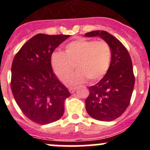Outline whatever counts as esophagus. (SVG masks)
<instances>
[{"mask_svg": "<svg viewBox=\"0 0 150 150\" xmlns=\"http://www.w3.org/2000/svg\"><path fill=\"white\" fill-rule=\"evenodd\" d=\"M75 91H76V88H69V91L70 92V93H73Z\"/></svg>", "mask_w": 150, "mask_h": 150, "instance_id": "1", "label": "esophagus"}]
</instances>
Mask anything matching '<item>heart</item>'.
Listing matches in <instances>:
<instances>
[{
    "mask_svg": "<svg viewBox=\"0 0 150 150\" xmlns=\"http://www.w3.org/2000/svg\"><path fill=\"white\" fill-rule=\"evenodd\" d=\"M111 57V48L105 41L79 39L68 43L65 53L54 51L51 62L54 73L63 82L70 77L76 65L78 70L68 81L75 86L88 78L91 81L101 79L108 71Z\"/></svg>",
    "mask_w": 150,
    "mask_h": 150,
    "instance_id": "b5f03b06",
    "label": "heart"
}]
</instances>
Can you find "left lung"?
<instances>
[{
    "instance_id": "1",
    "label": "left lung",
    "mask_w": 150,
    "mask_h": 150,
    "mask_svg": "<svg viewBox=\"0 0 150 150\" xmlns=\"http://www.w3.org/2000/svg\"><path fill=\"white\" fill-rule=\"evenodd\" d=\"M86 37H100L111 48L108 71L102 80L89 87L86 109L89 115L101 121H112L125 111L135 83L131 57L119 40L104 30H95Z\"/></svg>"
}]
</instances>
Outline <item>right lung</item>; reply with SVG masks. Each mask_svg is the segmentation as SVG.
Wrapping results in <instances>:
<instances>
[{
    "mask_svg": "<svg viewBox=\"0 0 150 150\" xmlns=\"http://www.w3.org/2000/svg\"><path fill=\"white\" fill-rule=\"evenodd\" d=\"M68 35L38 34L20 48L11 66V88L16 104L25 116L40 125L61 118L67 88L53 72L51 54Z\"/></svg>",
    "mask_w": 150,
    "mask_h": 150,
    "instance_id": "1",
    "label": "right lung"
}]
</instances>
